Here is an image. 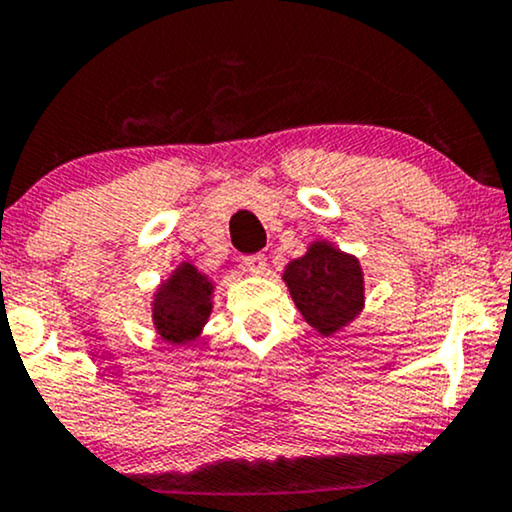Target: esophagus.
I'll return each mask as SVG.
<instances>
[{"mask_svg":"<svg viewBox=\"0 0 512 512\" xmlns=\"http://www.w3.org/2000/svg\"><path fill=\"white\" fill-rule=\"evenodd\" d=\"M243 267L252 274H264V272H267V257H264V255L243 257Z\"/></svg>","mask_w":512,"mask_h":512,"instance_id":"obj_1","label":"esophagus"}]
</instances>
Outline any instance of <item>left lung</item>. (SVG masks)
<instances>
[{
    "label": "left lung",
    "instance_id": "1",
    "mask_svg": "<svg viewBox=\"0 0 512 512\" xmlns=\"http://www.w3.org/2000/svg\"><path fill=\"white\" fill-rule=\"evenodd\" d=\"M284 281L305 322L322 337L354 322L366 303L361 264L327 240H317L303 257L286 264Z\"/></svg>",
    "mask_w": 512,
    "mask_h": 512
}]
</instances>
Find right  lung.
<instances>
[{"instance_id":"1","label":"right lung","mask_w":512,"mask_h":512,"mask_svg":"<svg viewBox=\"0 0 512 512\" xmlns=\"http://www.w3.org/2000/svg\"><path fill=\"white\" fill-rule=\"evenodd\" d=\"M214 284L195 264L182 262L173 274L158 286L151 303L156 332L170 344L195 342L211 315Z\"/></svg>"}]
</instances>
